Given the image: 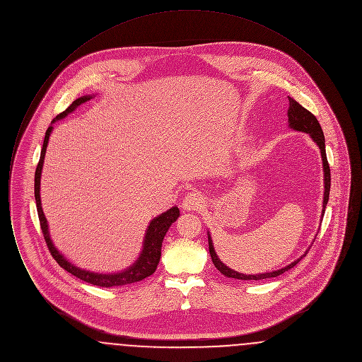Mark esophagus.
Listing matches in <instances>:
<instances>
[{"instance_id": "obj_1", "label": "esophagus", "mask_w": 362, "mask_h": 362, "mask_svg": "<svg viewBox=\"0 0 362 362\" xmlns=\"http://www.w3.org/2000/svg\"><path fill=\"white\" fill-rule=\"evenodd\" d=\"M205 202V198L202 194L199 192H189L186 195V198L183 199V204H182V209L183 210H199L202 205Z\"/></svg>"}]
</instances>
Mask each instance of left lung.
<instances>
[{
    "instance_id": "8db88e82",
    "label": "left lung",
    "mask_w": 362,
    "mask_h": 362,
    "mask_svg": "<svg viewBox=\"0 0 362 362\" xmlns=\"http://www.w3.org/2000/svg\"><path fill=\"white\" fill-rule=\"evenodd\" d=\"M289 110H288V122H289V127L296 130V132H301V133H307L310 134V137L312 138V141L319 146L320 149V156H322V163H323V173H325V194H323V210H322V218L325 216V210L327 206L328 197H329V186H331V173H329V165H328L327 155H326V144H325V134H323V130L319 124V122L316 119V117L313 114H310L308 110H305L303 105L300 103H297L294 99L289 98ZM207 240H209V252H210V257L211 260L216 266V269L224 274L228 278H235V279H241V281H262V279H266V278H274V276H281L284 274L285 272L291 270L292 267H294L301 259L304 258L308 252V250L300 257L298 259H296L294 262H292L291 264L276 270V272H270V273H260V274H243L239 273L230 267H228L226 264H224L221 262V259L218 258V255L216 254V250H214V245H213V240H211V236H210V232L207 230Z\"/></svg>"
}]
</instances>
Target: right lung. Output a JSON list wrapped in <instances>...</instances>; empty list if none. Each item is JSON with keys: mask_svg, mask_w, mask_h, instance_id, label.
I'll return each mask as SVG.
<instances>
[{"mask_svg": "<svg viewBox=\"0 0 362 362\" xmlns=\"http://www.w3.org/2000/svg\"><path fill=\"white\" fill-rule=\"evenodd\" d=\"M92 98H93L92 95H86V96H81V98L76 99L64 112L57 115L52 119V124L49 126V129L46 132V136H45V141H43L40 158H39V163H37V167H36V171H35V201H36L37 216H39L40 228H42L45 240L47 243V247L52 252V258L57 260V263L70 274L86 281L88 284L102 286V288H114V286H123V285L134 284V282L142 281L146 276H152L155 273L157 264H158L160 258H161V245H163L164 236L168 232V229L171 228V225L180 216V211H179V207L177 206L171 207L167 211L158 214L149 223L148 229L145 230L144 241H142V251L139 252L137 260L119 273L103 274V273H95V272L80 269L76 264L70 263L69 260L62 255V252H59L55 248L52 238H50L49 224H47V220L45 217V213H43V209H42V202H40V177H42V170H43L46 149H47V145H49V138L52 136V129H54L52 124L55 122L61 121L65 117H68L70 112H73L78 105L90 100Z\"/></svg>", "mask_w": 362, "mask_h": 362, "instance_id": "obj_1", "label": "right lung"}]
</instances>
